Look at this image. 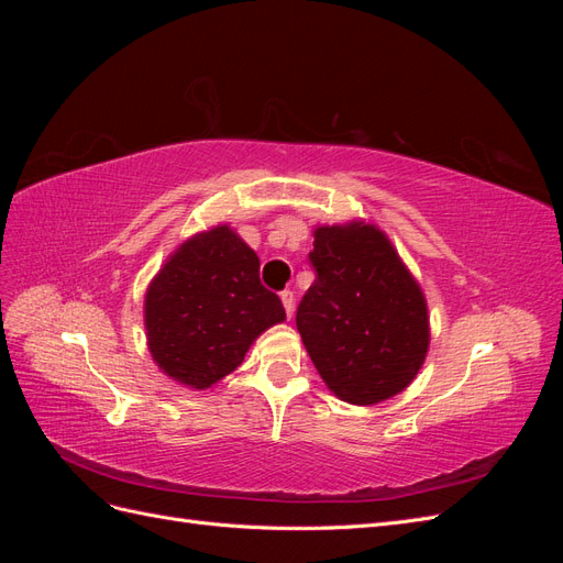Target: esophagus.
Here are the masks:
<instances>
[{
	"label": "esophagus",
	"mask_w": 563,
	"mask_h": 563,
	"mask_svg": "<svg viewBox=\"0 0 563 563\" xmlns=\"http://www.w3.org/2000/svg\"><path fill=\"white\" fill-rule=\"evenodd\" d=\"M279 298H282V302H284V310H286L288 319H291V317H294V302H296L294 291H282V294H279Z\"/></svg>",
	"instance_id": "obj_1"
}]
</instances>
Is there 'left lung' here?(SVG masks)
<instances>
[{"label": "left lung", "instance_id": "8db88e82", "mask_svg": "<svg viewBox=\"0 0 563 563\" xmlns=\"http://www.w3.org/2000/svg\"><path fill=\"white\" fill-rule=\"evenodd\" d=\"M314 284L296 327L338 399L371 406L411 385L430 347L422 288L387 234L364 220L314 230Z\"/></svg>", "mask_w": 563, "mask_h": 563}]
</instances>
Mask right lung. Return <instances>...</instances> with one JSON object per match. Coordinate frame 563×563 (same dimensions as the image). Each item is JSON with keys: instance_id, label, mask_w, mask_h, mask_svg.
I'll list each match as a JSON object with an SVG mask.
<instances>
[{"instance_id": "right-lung-1", "label": "right lung", "mask_w": 563, "mask_h": 563, "mask_svg": "<svg viewBox=\"0 0 563 563\" xmlns=\"http://www.w3.org/2000/svg\"><path fill=\"white\" fill-rule=\"evenodd\" d=\"M284 319L279 296L261 284L258 255L230 225L183 242L145 294L152 360L192 389L225 378L253 340Z\"/></svg>"}]
</instances>
